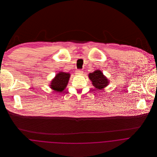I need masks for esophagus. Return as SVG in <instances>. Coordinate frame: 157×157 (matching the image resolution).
Listing matches in <instances>:
<instances>
[{
    "label": "esophagus",
    "mask_w": 157,
    "mask_h": 157,
    "mask_svg": "<svg viewBox=\"0 0 157 157\" xmlns=\"http://www.w3.org/2000/svg\"><path fill=\"white\" fill-rule=\"evenodd\" d=\"M75 74H76L77 75H81V74H83V71H81L80 69H78V70H77V71H75Z\"/></svg>",
    "instance_id": "esophagus-1"
}]
</instances>
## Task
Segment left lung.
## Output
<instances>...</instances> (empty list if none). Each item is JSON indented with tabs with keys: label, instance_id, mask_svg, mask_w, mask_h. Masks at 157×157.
Returning <instances> with one entry per match:
<instances>
[{
	"label": "left lung",
	"instance_id": "obj_1",
	"mask_svg": "<svg viewBox=\"0 0 157 157\" xmlns=\"http://www.w3.org/2000/svg\"><path fill=\"white\" fill-rule=\"evenodd\" d=\"M89 78L94 86L92 90L99 91L106 88L109 83V80L103 75L100 70H96L89 74Z\"/></svg>",
	"mask_w": 157,
	"mask_h": 157
}]
</instances>
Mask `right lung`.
<instances>
[{
    "label": "right lung",
    "mask_w": 157,
    "mask_h": 157,
    "mask_svg": "<svg viewBox=\"0 0 157 157\" xmlns=\"http://www.w3.org/2000/svg\"><path fill=\"white\" fill-rule=\"evenodd\" d=\"M70 77V74L67 72H60L50 83V88L56 92H62L67 88Z\"/></svg>",
    "instance_id": "obj_1"
}]
</instances>
